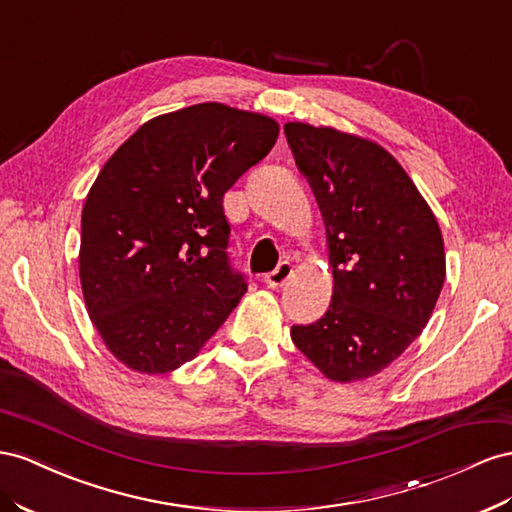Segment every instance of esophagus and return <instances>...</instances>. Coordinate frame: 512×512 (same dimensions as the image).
<instances>
[{"label":"esophagus","mask_w":512,"mask_h":512,"mask_svg":"<svg viewBox=\"0 0 512 512\" xmlns=\"http://www.w3.org/2000/svg\"><path fill=\"white\" fill-rule=\"evenodd\" d=\"M290 275H293V265H290L288 260H284V262H280V265L275 267L271 273L265 275V282H267V286H271V288H278V286H284V284L288 282Z\"/></svg>","instance_id":"esophagus-1"}]
</instances>
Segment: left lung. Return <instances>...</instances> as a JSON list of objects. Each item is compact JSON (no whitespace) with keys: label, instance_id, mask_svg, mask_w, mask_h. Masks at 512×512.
I'll list each match as a JSON object with an SVG mask.
<instances>
[{"label":"left lung","instance_id":"8db88e82","mask_svg":"<svg viewBox=\"0 0 512 512\" xmlns=\"http://www.w3.org/2000/svg\"><path fill=\"white\" fill-rule=\"evenodd\" d=\"M286 140L327 230L334 295L290 338L331 381L377 375L416 340L446 280L433 211L400 163L375 142L288 122Z\"/></svg>","mask_w":512,"mask_h":512}]
</instances>
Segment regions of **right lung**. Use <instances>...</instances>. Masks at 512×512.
<instances>
[{"label": "right lung", "mask_w": 512, "mask_h": 512, "mask_svg": "<svg viewBox=\"0 0 512 512\" xmlns=\"http://www.w3.org/2000/svg\"><path fill=\"white\" fill-rule=\"evenodd\" d=\"M278 122L200 103L142 124L109 157L81 213L90 319L124 366L163 375L196 357L245 295L224 193L269 155Z\"/></svg>", "instance_id": "obj_1"}]
</instances>
